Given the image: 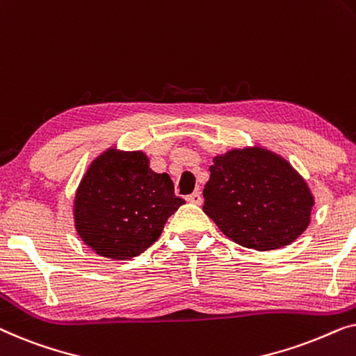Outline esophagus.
<instances>
[{
    "label": "esophagus",
    "instance_id": "esophagus-1",
    "mask_svg": "<svg viewBox=\"0 0 356 356\" xmlns=\"http://www.w3.org/2000/svg\"><path fill=\"white\" fill-rule=\"evenodd\" d=\"M188 202H193V204H197V206H201L202 204V194L199 191H194L193 194H189V196L186 197Z\"/></svg>",
    "mask_w": 356,
    "mask_h": 356
}]
</instances>
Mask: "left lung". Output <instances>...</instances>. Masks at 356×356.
Listing matches in <instances>:
<instances>
[{
	"label": "left lung",
	"mask_w": 356,
	"mask_h": 356,
	"mask_svg": "<svg viewBox=\"0 0 356 356\" xmlns=\"http://www.w3.org/2000/svg\"><path fill=\"white\" fill-rule=\"evenodd\" d=\"M202 211L240 246H289L311 223L314 196L289 160L262 145L212 157Z\"/></svg>",
	"instance_id": "obj_1"
}]
</instances>
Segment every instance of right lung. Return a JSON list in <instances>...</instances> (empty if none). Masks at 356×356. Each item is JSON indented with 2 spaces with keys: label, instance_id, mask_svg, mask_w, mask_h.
Instances as JSON below:
<instances>
[{
  "label": "right lung",
  "instance_id": "right-lung-1",
  "mask_svg": "<svg viewBox=\"0 0 356 356\" xmlns=\"http://www.w3.org/2000/svg\"><path fill=\"white\" fill-rule=\"evenodd\" d=\"M183 204L170 175L150 168L147 154L111 145L82 175L72 218L76 233L95 254L126 261L154 245Z\"/></svg>",
  "mask_w": 356,
  "mask_h": 356
}]
</instances>
